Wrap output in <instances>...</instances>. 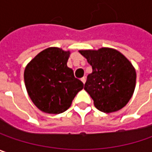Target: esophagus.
<instances>
[{
    "mask_svg": "<svg viewBox=\"0 0 152 152\" xmlns=\"http://www.w3.org/2000/svg\"><path fill=\"white\" fill-rule=\"evenodd\" d=\"M81 81H82V82L83 83V84H84L85 82H86V77H84V76H83V78H81Z\"/></svg>",
    "mask_w": 152,
    "mask_h": 152,
    "instance_id": "obj_1",
    "label": "esophagus"
}]
</instances>
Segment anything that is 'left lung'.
I'll list each match as a JSON object with an SVG mask.
<instances>
[{
  "label": "left lung",
  "mask_w": 152,
  "mask_h": 152,
  "mask_svg": "<svg viewBox=\"0 0 152 152\" xmlns=\"http://www.w3.org/2000/svg\"><path fill=\"white\" fill-rule=\"evenodd\" d=\"M79 52L92 66L84 89L103 113L123 108L132 98L136 85V70L129 60L117 50H81Z\"/></svg>",
  "instance_id": "1"
}]
</instances>
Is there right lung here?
<instances>
[{
    "instance_id": "1",
    "label": "right lung",
    "mask_w": 152,
    "mask_h": 152,
    "mask_svg": "<svg viewBox=\"0 0 152 152\" xmlns=\"http://www.w3.org/2000/svg\"><path fill=\"white\" fill-rule=\"evenodd\" d=\"M70 52L58 47L42 50L26 65L25 85L31 102L42 112L58 114L70 107L83 83L67 66Z\"/></svg>"
}]
</instances>
